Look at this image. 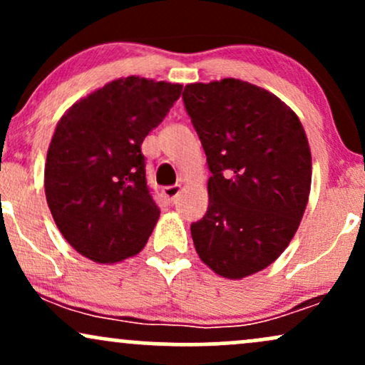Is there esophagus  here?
<instances>
[{"label":"esophagus","instance_id":"34e87169","mask_svg":"<svg viewBox=\"0 0 365 365\" xmlns=\"http://www.w3.org/2000/svg\"><path fill=\"white\" fill-rule=\"evenodd\" d=\"M178 194H180L178 185H170V187L163 188V195H165V199L168 200V202H173V200L178 197Z\"/></svg>","mask_w":365,"mask_h":365}]
</instances>
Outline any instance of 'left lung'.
<instances>
[{
  "label": "left lung",
  "mask_w": 365,
  "mask_h": 365,
  "mask_svg": "<svg viewBox=\"0 0 365 365\" xmlns=\"http://www.w3.org/2000/svg\"><path fill=\"white\" fill-rule=\"evenodd\" d=\"M211 178L209 206L190 225L199 257L238 279L269 266L290 244L311 190L304 127L271 92L237 78L183 91Z\"/></svg>",
  "instance_id": "obj_1"
}]
</instances>
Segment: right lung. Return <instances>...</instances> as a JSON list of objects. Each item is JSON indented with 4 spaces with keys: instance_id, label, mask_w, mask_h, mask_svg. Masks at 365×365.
Here are the masks:
<instances>
[{
    "instance_id": "add662e5",
    "label": "right lung",
    "mask_w": 365,
    "mask_h": 365,
    "mask_svg": "<svg viewBox=\"0 0 365 365\" xmlns=\"http://www.w3.org/2000/svg\"><path fill=\"white\" fill-rule=\"evenodd\" d=\"M180 94V83L118 78L58 121L44 190L54 223L77 252L96 262H118L148 244L159 207L140 145Z\"/></svg>"
}]
</instances>
